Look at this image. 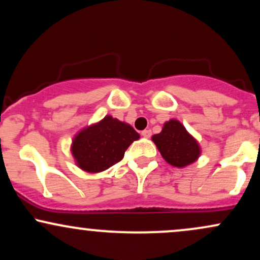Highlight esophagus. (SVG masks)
<instances>
[{
	"instance_id": "34e87169",
	"label": "esophagus",
	"mask_w": 260,
	"mask_h": 260,
	"mask_svg": "<svg viewBox=\"0 0 260 260\" xmlns=\"http://www.w3.org/2000/svg\"><path fill=\"white\" fill-rule=\"evenodd\" d=\"M142 136L144 137V138H149V137L151 136V131L150 129H144L142 132Z\"/></svg>"
}]
</instances>
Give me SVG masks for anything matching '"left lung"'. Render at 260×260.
<instances>
[{
    "label": "left lung",
    "mask_w": 260,
    "mask_h": 260,
    "mask_svg": "<svg viewBox=\"0 0 260 260\" xmlns=\"http://www.w3.org/2000/svg\"><path fill=\"white\" fill-rule=\"evenodd\" d=\"M151 140L166 162L175 168H186L201 156L199 143L177 120L165 122L162 131L154 134Z\"/></svg>",
    "instance_id": "1"
}]
</instances>
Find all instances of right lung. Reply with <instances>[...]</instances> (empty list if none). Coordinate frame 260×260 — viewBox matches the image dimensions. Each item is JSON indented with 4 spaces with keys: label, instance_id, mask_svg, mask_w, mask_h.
Masks as SVG:
<instances>
[{
    "label": "right lung",
    "instance_id": "1",
    "mask_svg": "<svg viewBox=\"0 0 260 260\" xmlns=\"http://www.w3.org/2000/svg\"><path fill=\"white\" fill-rule=\"evenodd\" d=\"M137 139L139 133L131 124L107 115L79 131L72 140L71 151L79 169L98 174L123 159L124 151Z\"/></svg>",
    "mask_w": 260,
    "mask_h": 260
}]
</instances>
